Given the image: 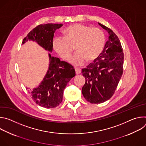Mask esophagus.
I'll return each mask as SVG.
<instances>
[{
    "label": "esophagus",
    "instance_id": "esophagus-1",
    "mask_svg": "<svg viewBox=\"0 0 146 146\" xmlns=\"http://www.w3.org/2000/svg\"><path fill=\"white\" fill-rule=\"evenodd\" d=\"M75 72H76V74H79L81 73V69H77V68H76V69H75Z\"/></svg>",
    "mask_w": 146,
    "mask_h": 146
}]
</instances>
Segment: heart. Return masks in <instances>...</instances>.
Segmentation results:
<instances>
[{
  "label": "heart",
  "instance_id": "1",
  "mask_svg": "<svg viewBox=\"0 0 146 146\" xmlns=\"http://www.w3.org/2000/svg\"><path fill=\"white\" fill-rule=\"evenodd\" d=\"M64 33L65 37L56 36L54 38L53 48L60 57L67 60L72 54V45H76L77 51L69 60L75 66L84 65L86 59L91 61L96 59L103 51L105 36L98 28L77 24L66 28Z\"/></svg>",
  "mask_w": 146,
  "mask_h": 146
}]
</instances>
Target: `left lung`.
I'll list each match as a JSON object with an SVG mask.
<instances>
[{"mask_svg": "<svg viewBox=\"0 0 146 146\" xmlns=\"http://www.w3.org/2000/svg\"><path fill=\"white\" fill-rule=\"evenodd\" d=\"M109 33L101 54L82 69L86 82L82 88L84 98L91 103H101L113 95L123 73V53L118 36L110 28L98 23Z\"/></svg>", "mask_w": 146, "mask_h": 146, "instance_id": "8db88e82", "label": "left lung"}]
</instances>
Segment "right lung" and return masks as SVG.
<instances>
[{
    "label": "right lung",
    "instance_id": "1",
    "mask_svg": "<svg viewBox=\"0 0 146 146\" xmlns=\"http://www.w3.org/2000/svg\"><path fill=\"white\" fill-rule=\"evenodd\" d=\"M62 25V24L39 25L28 34L22 44L32 40L46 50L52 52L54 33ZM48 55L50 64L47 72L38 87L31 90L29 94L38 105L45 108H54L61 103L64 89L76 73L69 64L51 56L50 54Z\"/></svg>",
    "mask_w": 146,
    "mask_h": 146
}]
</instances>
